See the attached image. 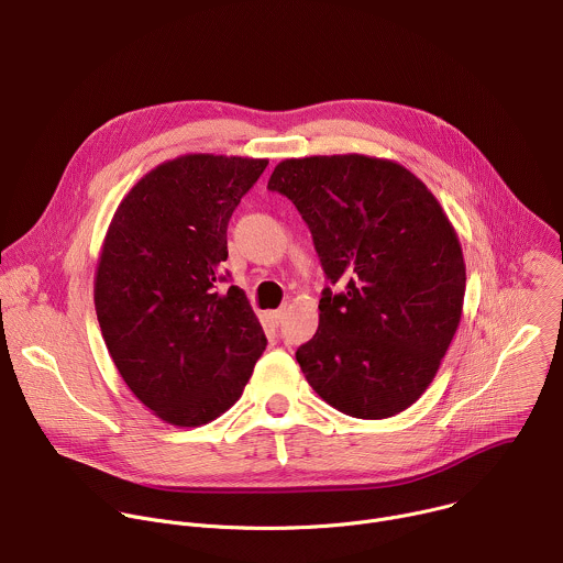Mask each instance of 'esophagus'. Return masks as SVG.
<instances>
[{
  "instance_id": "obj_1",
  "label": "esophagus",
  "mask_w": 563,
  "mask_h": 563,
  "mask_svg": "<svg viewBox=\"0 0 563 563\" xmlns=\"http://www.w3.org/2000/svg\"><path fill=\"white\" fill-rule=\"evenodd\" d=\"M267 316H269V320H272L274 325H280V323H283V318H285V309H276V311H269Z\"/></svg>"
}]
</instances>
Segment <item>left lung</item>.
Here are the masks:
<instances>
[{
  "instance_id": "left-lung-1",
  "label": "left lung",
  "mask_w": 563,
  "mask_h": 563,
  "mask_svg": "<svg viewBox=\"0 0 563 563\" xmlns=\"http://www.w3.org/2000/svg\"><path fill=\"white\" fill-rule=\"evenodd\" d=\"M269 191L307 222L332 285L318 302V330L296 361L332 408L387 419L428 389L459 328L465 263L456 231L432 191L391 159L291 157Z\"/></svg>"
}]
</instances>
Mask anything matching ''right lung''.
Listing matches in <instances>:
<instances>
[{
    "label": "right lung",
    "instance_id": "right-lung-1",
    "mask_svg": "<svg viewBox=\"0 0 563 563\" xmlns=\"http://www.w3.org/2000/svg\"><path fill=\"white\" fill-rule=\"evenodd\" d=\"M267 159L191 153L148 172L107 231L96 311L129 389L172 426L218 419L243 394L267 339L227 283V224Z\"/></svg>",
    "mask_w": 563,
    "mask_h": 563
}]
</instances>
